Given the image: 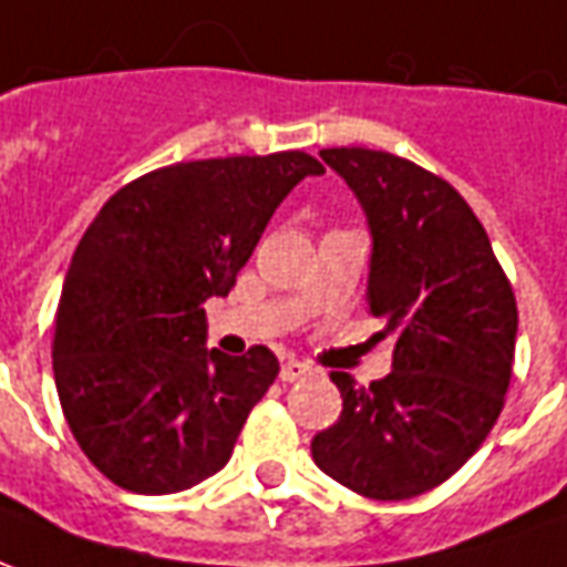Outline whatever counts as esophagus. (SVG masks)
Segmentation results:
<instances>
[{"label": "esophagus", "mask_w": 567, "mask_h": 567, "mask_svg": "<svg viewBox=\"0 0 567 567\" xmlns=\"http://www.w3.org/2000/svg\"><path fill=\"white\" fill-rule=\"evenodd\" d=\"M311 365H308V362H299V359H287V362L280 365V380H284V383H296V380L311 378Z\"/></svg>", "instance_id": "obj_1"}]
</instances>
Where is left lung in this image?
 Masks as SVG:
<instances>
[{
  "mask_svg": "<svg viewBox=\"0 0 567 567\" xmlns=\"http://www.w3.org/2000/svg\"><path fill=\"white\" fill-rule=\"evenodd\" d=\"M320 156L365 208L369 313L395 350L371 386L332 371L344 411L311 453L347 489L404 502L453 477L493 432L514 374L516 296L483 223L444 177L369 147Z\"/></svg>",
  "mask_w": 567,
  "mask_h": 567,
  "instance_id": "left-lung-1",
  "label": "left lung"
}]
</instances>
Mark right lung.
I'll list each match as a JSON object with an SVG mask.
<instances>
[{"mask_svg":"<svg viewBox=\"0 0 567 567\" xmlns=\"http://www.w3.org/2000/svg\"><path fill=\"white\" fill-rule=\"evenodd\" d=\"M305 151L217 156L135 177L102 205L53 317V378L78 447L120 489L168 495L229 462L278 378L268 347L205 350V301L229 296Z\"/></svg>","mask_w":567,"mask_h":567,"instance_id":"1","label":"right lung"}]
</instances>
